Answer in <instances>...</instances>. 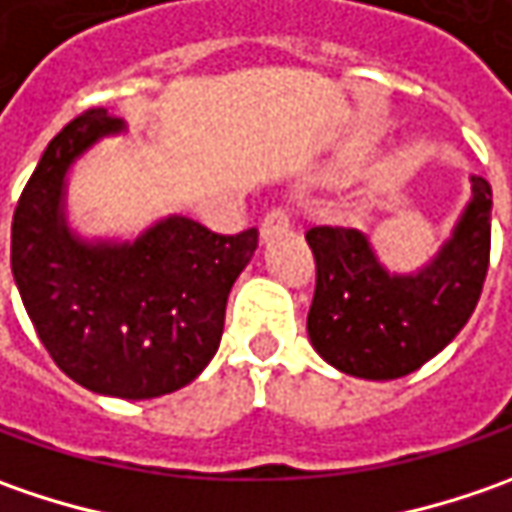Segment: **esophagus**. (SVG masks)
Masks as SVG:
<instances>
[{"label": "esophagus", "mask_w": 512, "mask_h": 512, "mask_svg": "<svg viewBox=\"0 0 512 512\" xmlns=\"http://www.w3.org/2000/svg\"><path fill=\"white\" fill-rule=\"evenodd\" d=\"M287 230H290V213L285 207H273L262 222V242L273 239V236H282Z\"/></svg>", "instance_id": "1"}]
</instances>
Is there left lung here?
<instances>
[{"label":"left lung","instance_id":"1","mask_svg":"<svg viewBox=\"0 0 512 512\" xmlns=\"http://www.w3.org/2000/svg\"><path fill=\"white\" fill-rule=\"evenodd\" d=\"M473 199L453 236L419 273L396 276L353 227H310L316 293L307 336L347 376L399 379L456 339L482 296L490 265L493 190L473 176Z\"/></svg>","mask_w":512,"mask_h":512}]
</instances>
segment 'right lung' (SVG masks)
<instances>
[{"label":"right lung","instance_id":"obj_1","mask_svg":"<svg viewBox=\"0 0 512 512\" xmlns=\"http://www.w3.org/2000/svg\"><path fill=\"white\" fill-rule=\"evenodd\" d=\"M125 130L90 108L50 139L10 227V267L39 339L73 382L156 399L190 384L222 342L227 293L259 230L213 233L168 216L136 242H85L65 219V176L102 136Z\"/></svg>","mask_w":512,"mask_h":512}]
</instances>
